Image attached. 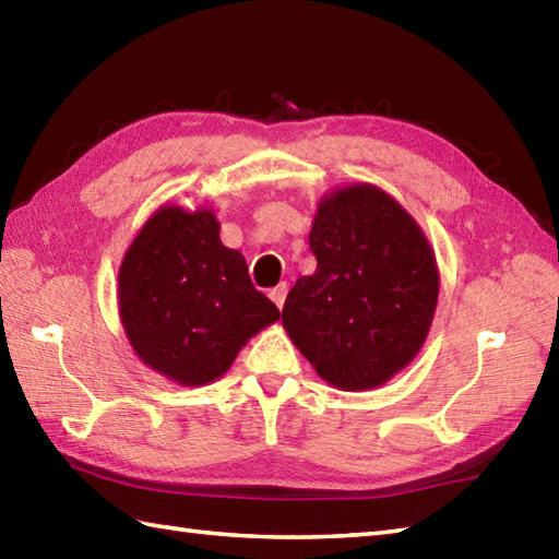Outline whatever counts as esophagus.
Wrapping results in <instances>:
<instances>
[{"mask_svg":"<svg viewBox=\"0 0 559 559\" xmlns=\"http://www.w3.org/2000/svg\"><path fill=\"white\" fill-rule=\"evenodd\" d=\"M286 295H288V283H278V286L269 293V298H271L273 305H276L278 310H281L283 302H286Z\"/></svg>","mask_w":559,"mask_h":559,"instance_id":"34e87169","label":"esophagus"}]
</instances>
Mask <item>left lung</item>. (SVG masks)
<instances>
[{
	"label": "left lung",
	"instance_id": "obj_1",
	"mask_svg": "<svg viewBox=\"0 0 559 559\" xmlns=\"http://www.w3.org/2000/svg\"><path fill=\"white\" fill-rule=\"evenodd\" d=\"M310 249L317 269L295 281L283 329L326 384H386L430 334L439 298L430 240L382 187L350 182L319 199Z\"/></svg>",
	"mask_w": 559,
	"mask_h": 559
}]
</instances>
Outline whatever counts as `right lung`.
I'll return each mask as SVG.
<instances>
[{"label":"right lung","instance_id":"obj_1","mask_svg":"<svg viewBox=\"0 0 559 559\" xmlns=\"http://www.w3.org/2000/svg\"><path fill=\"white\" fill-rule=\"evenodd\" d=\"M117 310L136 358L180 386H204L281 312L259 293L209 206L163 204L127 247Z\"/></svg>","mask_w":559,"mask_h":559}]
</instances>
